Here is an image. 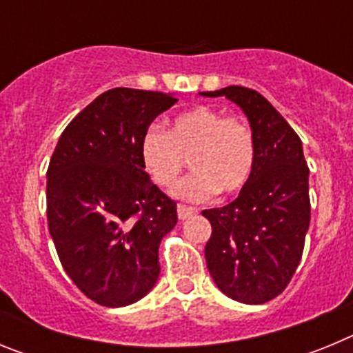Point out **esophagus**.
<instances>
[{
    "instance_id": "esophagus-1",
    "label": "esophagus",
    "mask_w": 353,
    "mask_h": 353,
    "mask_svg": "<svg viewBox=\"0 0 353 353\" xmlns=\"http://www.w3.org/2000/svg\"><path fill=\"white\" fill-rule=\"evenodd\" d=\"M196 208H192V207H187V205H179V207H176V214H179V219H187V217H191V215H194L196 214Z\"/></svg>"
}]
</instances>
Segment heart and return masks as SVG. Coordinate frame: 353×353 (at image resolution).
Here are the masks:
<instances>
[{"label":"heart","instance_id":"obj_1","mask_svg":"<svg viewBox=\"0 0 353 353\" xmlns=\"http://www.w3.org/2000/svg\"><path fill=\"white\" fill-rule=\"evenodd\" d=\"M141 162L157 185H173L185 159L189 176L171 194L185 201H203L212 194H239L254 171L256 139L244 118L224 117L210 105H196L171 118L168 132L152 125L139 145Z\"/></svg>","mask_w":353,"mask_h":353}]
</instances>
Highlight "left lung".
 <instances>
[{
    "instance_id": "8db88e82",
    "label": "left lung",
    "mask_w": 353,
    "mask_h": 353,
    "mask_svg": "<svg viewBox=\"0 0 353 353\" xmlns=\"http://www.w3.org/2000/svg\"><path fill=\"white\" fill-rule=\"evenodd\" d=\"M199 95L235 102L256 139V162L248 185L226 207L203 210L212 224L205 245L208 272L233 301L263 304L288 286L304 251L311 205L302 141L254 90L226 86Z\"/></svg>"
}]
</instances>
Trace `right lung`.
<instances>
[{
  "label": "right lung",
  "instance_id": "add662e5",
  "mask_svg": "<svg viewBox=\"0 0 353 353\" xmlns=\"http://www.w3.org/2000/svg\"><path fill=\"white\" fill-rule=\"evenodd\" d=\"M179 99L113 88L67 125L48 170V224L65 272L88 299L123 307L154 288L176 203L150 180L143 134Z\"/></svg>",
  "mask_w": 353,
  "mask_h": 353
}]
</instances>
